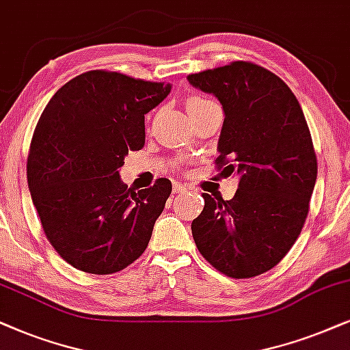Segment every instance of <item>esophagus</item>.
I'll return each instance as SVG.
<instances>
[{
  "label": "esophagus",
  "mask_w": 350,
  "mask_h": 350,
  "mask_svg": "<svg viewBox=\"0 0 350 350\" xmlns=\"http://www.w3.org/2000/svg\"><path fill=\"white\" fill-rule=\"evenodd\" d=\"M172 190H174L176 193H185L187 192V187H185V185H183V184H179V183H176L174 185H172Z\"/></svg>",
  "instance_id": "34e87169"
}]
</instances>
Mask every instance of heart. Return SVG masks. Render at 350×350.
Returning <instances> with one entry per match:
<instances>
[{
	"instance_id": "heart-1",
	"label": "heart",
	"mask_w": 350,
	"mask_h": 350,
	"mask_svg": "<svg viewBox=\"0 0 350 350\" xmlns=\"http://www.w3.org/2000/svg\"><path fill=\"white\" fill-rule=\"evenodd\" d=\"M208 102H211V100L203 99V97H198V96H190L189 99L185 100V107H187V111H190V110L197 109V107H200V105L208 104Z\"/></svg>"
}]
</instances>
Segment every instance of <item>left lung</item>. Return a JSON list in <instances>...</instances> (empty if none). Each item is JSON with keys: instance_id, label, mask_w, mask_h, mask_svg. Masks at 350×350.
Segmentation results:
<instances>
[{"instance_id": "obj_1", "label": "left lung", "mask_w": 350, "mask_h": 350, "mask_svg": "<svg viewBox=\"0 0 350 350\" xmlns=\"http://www.w3.org/2000/svg\"><path fill=\"white\" fill-rule=\"evenodd\" d=\"M224 109L216 167L239 176L235 197L203 193L195 245L224 275L251 278L285 258L304 227L317 157L302 109L286 83L245 60L189 75Z\"/></svg>"}]
</instances>
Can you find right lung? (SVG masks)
Returning a JSON list of instances; mask_svg holds the SVG:
<instances>
[{"label": "right lung", "instance_id": "obj_1", "mask_svg": "<svg viewBox=\"0 0 350 350\" xmlns=\"http://www.w3.org/2000/svg\"><path fill=\"white\" fill-rule=\"evenodd\" d=\"M170 91L165 83L91 70L65 83L41 113L27 180L46 239L75 269L109 275L146 251L171 180L136 193L118 167L144 147V115Z\"/></svg>", "mask_w": 350, "mask_h": 350}]
</instances>
